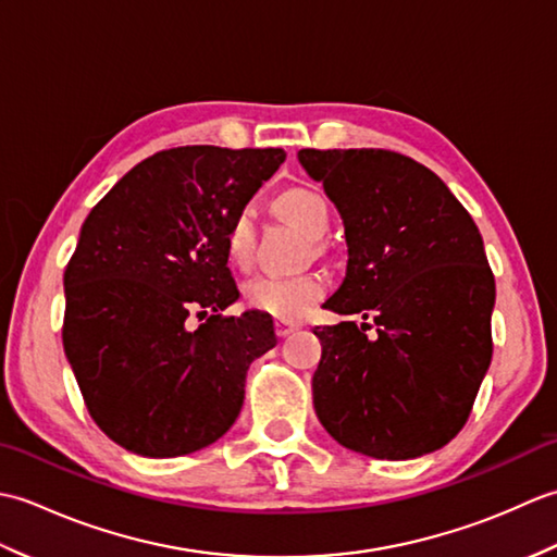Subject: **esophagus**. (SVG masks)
Segmentation results:
<instances>
[{
    "mask_svg": "<svg viewBox=\"0 0 557 557\" xmlns=\"http://www.w3.org/2000/svg\"><path fill=\"white\" fill-rule=\"evenodd\" d=\"M299 325L297 323H289V321H277L275 323V330H277V335L280 337H287V335H292L294 330H297Z\"/></svg>",
    "mask_w": 557,
    "mask_h": 557,
    "instance_id": "1",
    "label": "esophagus"
}]
</instances>
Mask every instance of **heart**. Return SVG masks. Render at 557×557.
<instances>
[{"label":"heart","mask_w":557,"mask_h":557,"mask_svg":"<svg viewBox=\"0 0 557 557\" xmlns=\"http://www.w3.org/2000/svg\"><path fill=\"white\" fill-rule=\"evenodd\" d=\"M277 208L282 215L292 220L309 239H321L327 232V206L311 188H287L277 196ZM258 208L253 200H246L236 208L224 230V251L230 263L236 268L251 265L256 248ZM327 282L318 272L304 275H258L246 282L244 301L248 309L268 313L280 321H299L313 306L325 297Z\"/></svg>","instance_id":"heart-1"}]
</instances>
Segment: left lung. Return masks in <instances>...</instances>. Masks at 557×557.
Masks as SVG:
<instances>
[{"label": "left lung", "mask_w": 557, "mask_h": 557, "mask_svg": "<svg viewBox=\"0 0 557 557\" xmlns=\"http://www.w3.org/2000/svg\"><path fill=\"white\" fill-rule=\"evenodd\" d=\"M333 200L347 272L323 306L373 318L315 327L313 407L354 453L413 459L467 423L493 357L495 280L479 227L437 174L393 150H299Z\"/></svg>", "instance_id": "8db88e82"}]
</instances>
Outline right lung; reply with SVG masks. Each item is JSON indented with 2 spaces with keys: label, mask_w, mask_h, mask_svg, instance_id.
I'll list each match as a JSON object with an SVG mask.
<instances>
[{
  "label": "right lung",
  "mask_w": 557,
  "mask_h": 557,
  "mask_svg": "<svg viewBox=\"0 0 557 557\" xmlns=\"http://www.w3.org/2000/svg\"><path fill=\"white\" fill-rule=\"evenodd\" d=\"M285 158L162 150L83 222L64 270V351L92 421L128 453L191 455L239 417L248 366L277 337L268 313H220L239 299L224 230ZM191 314L207 321L194 329Z\"/></svg>",
  "instance_id": "obj_1"
}]
</instances>
